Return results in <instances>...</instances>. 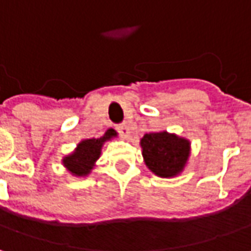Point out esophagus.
I'll return each mask as SVG.
<instances>
[{
    "label": "esophagus",
    "instance_id": "1",
    "mask_svg": "<svg viewBox=\"0 0 251 251\" xmlns=\"http://www.w3.org/2000/svg\"><path fill=\"white\" fill-rule=\"evenodd\" d=\"M117 130H118V133L121 134L122 137H127L129 133H130V132H129V127H127L126 125H118Z\"/></svg>",
    "mask_w": 251,
    "mask_h": 251
}]
</instances>
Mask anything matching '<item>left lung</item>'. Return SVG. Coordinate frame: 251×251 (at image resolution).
<instances>
[{
	"label": "left lung",
	"mask_w": 251,
	"mask_h": 251,
	"mask_svg": "<svg viewBox=\"0 0 251 251\" xmlns=\"http://www.w3.org/2000/svg\"><path fill=\"white\" fill-rule=\"evenodd\" d=\"M140 146L147 168L161 177L179 175L190 155V142L168 132L146 133Z\"/></svg>",
	"instance_id": "left-lung-1"
}]
</instances>
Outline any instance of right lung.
Masks as SVG:
<instances>
[{
    "mask_svg": "<svg viewBox=\"0 0 251 251\" xmlns=\"http://www.w3.org/2000/svg\"><path fill=\"white\" fill-rule=\"evenodd\" d=\"M117 137V132L114 129H108L102 137L100 139H86L77 144L75 151L64 157L62 164L75 176H86L94 168L96 161L101 155V149L104 143Z\"/></svg>",
    "mask_w": 251,
    "mask_h": 251,
    "instance_id": "add662e5",
    "label": "right lung"
}]
</instances>
